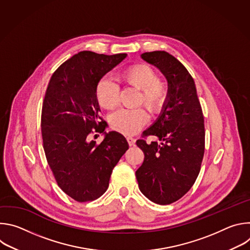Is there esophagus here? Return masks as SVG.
<instances>
[{
	"mask_svg": "<svg viewBox=\"0 0 250 250\" xmlns=\"http://www.w3.org/2000/svg\"><path fill=\"white\" fill-rule=\"evenodd\" d=\"M126 139H127V142H128L129 146H133L135 145V139L132 136H127Z\"/></svg>",
	"mask_w": 250,
	"mask_h": 250,
	"instance_id": "esophagus-1",
	"label": "esophagus"
}]
</instances>
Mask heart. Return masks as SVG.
Segmentation results:
<instances>
[{"instance_id":"heart-1","label":"heart","mask_w":250,"mask_h":250,"mask_svg":"<svg viewBox=\"0 0 250 250\" xmlns=\"http://www.w3.org/2000/svg\"><path fill=\"white\" fill-rule=\"evenodd\" d=\"M121 80L140 90L139 104H144L150 113H157L164 104L167 95L166 82L157 76L156 71L148 64L137 63L126 68L121 74ZM120 88L110 77H103L96 86L99 104L105 110H112L119 104ZM148 122L144 109H122L111 117V125L125 134H133Z\"/></svg>"}]
</instances>
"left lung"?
<instances>
[{"label": "left lung", "mask_w": 250, "mask_h": 250, "mask_svg": "<svg viewBox=\"0 0 250 250\" xmlns=\"http://www.w3.org/2000/svg\"><path fill=\"white\" fill-rule=\"evenodd\" d=\"M156 66L168 82V94L157 121L144 135L161 141L147 145L138 139L145 160L135 176L141 193L159 205L181 199L194 185L205 152V125L195 82L185 66L166 51L141 54Z\"/></svg>", "instance_id": "8db88e82"}]
</instances>
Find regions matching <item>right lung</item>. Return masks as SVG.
Listing matches in <instances>:
<instances>
[{
	"label": "right lung",
	"mask_w": 250,
	"mask_h": 250,
	"mask_svg": "<svg viewBox=\"0 0 250 250\" xmlns=\"http://www.w3.org/2000/svg\"><path fill=\"white\" fill-rule=\"evenodd\" d=\"M125 57L126 53L81 51L57 68L44 96L45 156L60 189L80 203L94 201L106 191L114 167L128 149L125 137L117 131L105 133L100 145L90 140L94 131L104 130L97 83Z\"/></svg>",
	"instance_id": "right-lung-1"
}]
</instances>
